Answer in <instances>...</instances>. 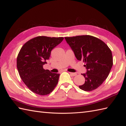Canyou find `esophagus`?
Returning a JSON list of instances; mask_svg holds the SVG:
<instances>
[{
  "mask_svg": "<svg viewBox=\"0 0 126 126\" xmlns=\"http://www.w3.org/2000/svg\"><path fill=\"white\" fill-rule=\"evenodd\" d=\"M69 74H70L72 76H76L77 74L76 73H72V72H69Z\"/></svg>",
  "mask_w": 126,
  "mask_h": 126,
  "instance_id": "obj_1",
  "label": "esophagus"
}]
</instances>
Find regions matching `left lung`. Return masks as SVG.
Masks as SVG:
<instances>
[{
  "mask_svg": "<svg viewBox=\"0 0 126 126\" xmlns=\"http://www.w3.org/2000/svg\"><path fill=\"white\" fill-rule=\"evenodd\" d=\"M77 60L85 63V83L79 86L85 91L96 89L107 79L113 66L112 53L104 42L93 36L86 35L65 37Z\"/></svg>",
  "mask_w": 126,
  "mask_h": 126,
  "instance_id": "8db88e82",
  "label": "left lung"
}]
</instances>
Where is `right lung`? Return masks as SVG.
Segmentation results:
<instances>
[{"label":"right lung","instance_id":"1","mask_svg":"<svg viewBox=\"0 0 126 126\" xmlns=\"http://www.w3.org/2000/svg\"><path fill=\"white\" fill-rule=\"evenodd\" d=\"M63 39V37L39 36L28 41L21 47L16 59L19 75L25 84L34 93L45 95L54 89L60 74L44 69L51 51Z\"/></svg>","mask_w":126,"mask_h":126}]
</instances>
